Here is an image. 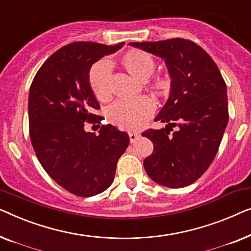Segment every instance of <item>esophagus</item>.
<instances>
[{"mask_svg": "<svg viewBox=\"0 0 251 251\" xmlns=\"http://www.w3.org/2000/svg\"><path fill=\"white\" fill-rule=\"evenodd\" d=\"M128 135H129V140H130V142H135V141L139 139L140 137V134L139 133H136V132H129L128 133Z\"/></svg>", "mask_w": 251, "mask_h": 251, "instance_id": "1", "label": "esophagus"}]
</instances>
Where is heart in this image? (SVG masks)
Instances as JSON below:
<instances>
[{
  "instance_id": "1",
  "label": "heart",
  "mask_w": 251,
  "mask_h": 251,
  "mask_svg": "<svg viewBox=\"0 0 251 251\" xmlns=\"http://www.w3.org/2000/svg\"><path fill=\"white\" fill-rule=\"evenodd\" d=\"M124 63L128 72L139 79L146 80L152 75L156 63L151 56L142 51L129 52L125 56ZM112 62L102 59L92 67L90 72V85L95 97L104 100L111 93ZM154 92L164 93L168 89L165 78H154L151 83ZM154 111V103L147 97L122 98L116 100L108 108V116L115 124L125 128H136L143 124Z\"/></svg>"
}]
</instances>
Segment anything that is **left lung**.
I'll use <instances>...</instances> for the list:
<instances>
[{"instance_id":"8db88e82","label":"left lung","mask_w":251,"mask_h":251,"mask_svg":"<svg viewBox=\"0 0 251 251\" xmlns=\"http://www.w3.org/2000/svg\"><path fill=\"white\" fill-rule=\"evenodd\" d=\"M129 45L159 56L171 76L168 100L154 118L167 125L142 133L153 143L144 169L162 186L192 184L213 162L226 128V84L210 55L192 41L172 38ZM173 126L176 130L171 133Z\"/></svg>"}]
</instances>
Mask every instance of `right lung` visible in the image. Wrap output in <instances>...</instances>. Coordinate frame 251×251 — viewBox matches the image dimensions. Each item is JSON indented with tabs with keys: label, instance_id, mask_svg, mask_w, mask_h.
<instances>
[{
	"label": "right lung",
	"instance_id": "obj_1",
	"mask_svg": "<svg viewBox=\"0 0 251 251\" xmlns=\"http://www.w3.org/2000/svg\"><path fill=\"white\" fill-rule=\"evenodd\" d=\"M123 45H66L42 65L30 85L28 118L35 153L52 179L78 197L99 195L111 185L129 144L127 133L112 125H102L99 135L84 128V123L102 121L94 114L100 104L90 85L91 67Z\"/></svg>",
	"mask_w": 251,
	"mask_h": 251
}]
</instances>
